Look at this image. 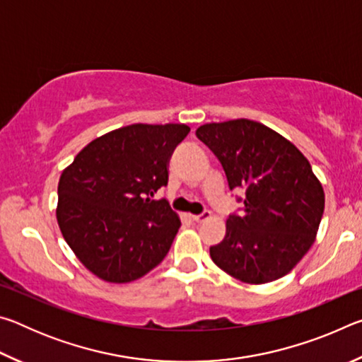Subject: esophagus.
<instances>
[{
  "label": "esophagus",
  "mask_w": 362,
  "mask_h": 362,
  "mask_svg": "<svg viewBox=\"0 0 362 362\" xmlns=\"http://www.w3.org/2000/svg\"><path fill=\"white\" fill-rule=\"evenodd\" d=\"M209 217H211V212H203V214H198V216H189V218H192L194 223L204 222V220L209 218Z\"/></svg>",
  "instance_id": "esophagus-1"
}]
</instances>
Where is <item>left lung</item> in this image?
Listing matches in <instances>:
<instances>
[{"label": "left lung", "mask_w": 362, "mask_h": 362, "mask_svg": "<svg viewBox=\"0 0 362 362\" xmlns=\"http://www.w3.org/2000/svg\"><path fill=\"white\" fill-rule=\"evenodd\" d=\"M225 170L230 189L244 188L243 212L226 220L211 259L233 278L265 284L283 278L308 252L324 212V192L308 159L278 132L250 119L196 129Z\"/></svg>", "instance_id": "left-lung-1"}]
</instances>
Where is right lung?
<instances>
[{
	"label": "right lung",
	"instance_id": "1",
	"mask_svg": "<svg viewBox=\"0 0 362 362\" xmlns=\"http://www.w3.org/2000/svg\"><path fill=\"white\" fill-rule=\"evenodd\" d=\"M185 124H131L95 139L59 180L57 222L79 262L108 283H131L163 262L180 220L166 199L169 158Z\"/></svg>",
	"mask_w": 362,
	"mask_h": 362
}]
</instances>
